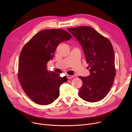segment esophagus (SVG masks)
I'll list each match as a JSON object with an SVG mask.
<instances>
[{
	"label": "esophagus",
	"mask_w": 132,
	"mask_h": 132,
	"mask_svg": "<svg viewBox=\"0 0 132 132\" xmlns=\"http://www.w3.org/2000/svg\"><path fill=\"white\" fill-rule=\"evenodd\" d=\"M66 76H67V79H72V78H73V76H72V75H68V74H67Z\"/></svg>",
	"instance_id": "esophagus-1"
}]
</instances>
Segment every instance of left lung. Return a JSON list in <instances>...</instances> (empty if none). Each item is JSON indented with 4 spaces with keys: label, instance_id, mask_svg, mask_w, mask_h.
<instances>
[{
    "label": "left lung",
    "instance_id": "8db88e82",
    "mask_svg": "<svg viewBox=\"0 0 132 132\" xmlns=\"http://www.w3.org/2000/svg\"><path fill=\"white\" fill-rule=\"evenodd\" d=\"M67 29L81 44L90 72L89 77H79L82 86L79 95L89 102L101 101L111 88L116 76L112 45L92 27L79 26Z\"/></svg>",
    "mask_w": 132,
    "mask_h": 132
}]
</instances>
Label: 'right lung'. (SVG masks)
<instances>
[{"mask_svg":"<svg viewBox=\"0 0 132 132\" xmlns=\"http://www.w3.org/2000/svg\"><path fill=\"white\" fill-rule=\"evenodd\" d=\"M71 37L63 29H44L35 35L23 47L18 77L23 90L33 102L46 105L59 97L60 86L67 79L49 72L46 65L58 44Z\"/></svg>","mask_w":132,"mask_h":132,"instance_id":"1","label":"right lung"}]
</instances>
